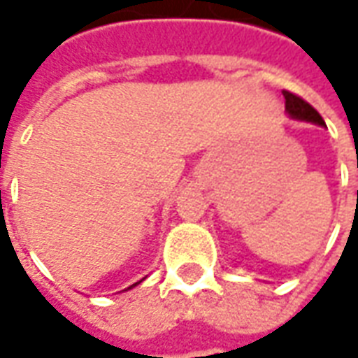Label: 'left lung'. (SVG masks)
Returning <instances> with one entry per match:
<instances>
[{
	"label": "left lung",
	"instance_id": "obj_1",
	"mask_svg": "<svg viewBox=\"0 0 358 358\" xmlns=\"http://www.w3.org/2000/svg\"><path fill=\"white\" fill-rule=\"evenodd\" d=\"M284 97L285 110H287L289 117L297 118V120H305V122H315V124L326 126L324 124L322 117L318 115V110H316L313 105H308L303 97L292 94V92H284Z\"/></svg>",
	"mask_w": 358,
	"mask_h": 358
}]
</instances>
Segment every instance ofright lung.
Wrapping results in <instances>:
<instances>
[{"instance_id":"add662e5","label":"right lung","mask_w":358,"mask_h":358,"mask_svg":"<svg viewBox=\"0 0 358 358\" xmlns=\"http://www.w3.org/2000/svg\"><path fill=\"white\" fill-rule=\"evenodd\" d=\"M140 282H141V280H140ZM140 282H136V284H140ZM136 284H134V285H136ZM134 285H130V287H134ZM130 287H128V289H130Z\"/></svg>"}]
</instances>
